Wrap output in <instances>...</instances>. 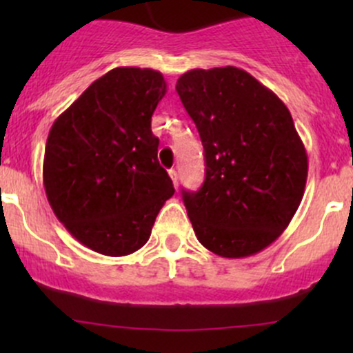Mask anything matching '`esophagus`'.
<instances>
[{
  "mask_svg": "<svg viewBox=\"0 0 353 353\" xmlns=\"http://www.w3.org/2000/svg\"><path fill=\"white\" fill-rule=\"evenodd\" d=\"M169 176H170V179H172L174 186L177 188V170H176V169H170V170H169Z\"/></svg>",
  "mask_w": 353,
  "mask_h": 353,
  "instance_id": "1",
  "label": "esophagus"
}]
</instances>
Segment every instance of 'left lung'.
Masks as SVG:
<instances>
[{
    "label": "left lung",
    "mask_w": 353,
    "mask_h": 353,
    "mask_svg": "<svg viewBox=\"0 0 353 353\" xmlns=\"http://www.w3.org/2000/svg\"><path fill=\"white\" fill-rule=\"evenodd\" d=\"M176 90L205 148V183L183 190L198 241L222 258L263 251L287 229L307 181L287 105L236 66L186 71Z\"/></svg>",
    "instance_id": "obj_1"
}]
</instances>
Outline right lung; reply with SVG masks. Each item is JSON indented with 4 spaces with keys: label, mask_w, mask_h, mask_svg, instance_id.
<instances>
[{
    "label": "right lung",
    "mask_w": 353,
    "mask_h": 353,
    "mask_svg": "<svg viewBox=\"0 0 353 353\" xmlns=\"http://www.w3.org/2000/svg\"><path fill=\"white\" fill-rule=\"evenodd\" d=\"M165 92L160 71L114 68L49 131L46 196L68 232L92 251L126 256L143 248L174 194L152 133V116Z\"/></svg>",
    "instance_id": "obj_1"
}]
</instances>
